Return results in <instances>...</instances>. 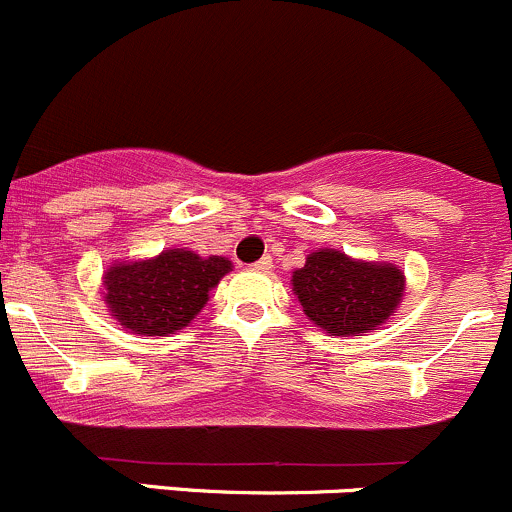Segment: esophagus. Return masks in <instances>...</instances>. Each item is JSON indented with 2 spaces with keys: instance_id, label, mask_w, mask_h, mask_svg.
I'll use <instances>...</instances> for the list:
<instances>
[{
  "instance_id": "obj_1",
  "label": "esophagus",
  "mask_w": 512,
  "mask_h": 512,
  "mask_svg": "<svg viewBox=\"0 0 512 512\" xmlns=\"http://www.w3.org/2000/svg\"><path fill=\"white\" fill-rule=\"evenodd\" d=\"M271 266H273V258H271V256H263V258H258V261L254 263V268H256V271H271Z\"/></svg>"
}]
</instances>
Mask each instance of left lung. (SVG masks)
Returning <instances> with one entry per match:
<instances>
[{
	"mask_svg": "<svg viewBox=\"0 0 512 512\" xmlns=\"http://www.w3.org/2000/svg\"><path fill=\"white\" fill-rule=\"evenodd\" d=\"M293 291L305 315L335 335L377 330L404 293V276L389 263L352 261L333 249L315 251L293 273Z\"/></svg>",
	"mask_w": 512,
	"mask_h": 512,
	"instance_id": "1",
	"label": "left lung"
}]
</instances>
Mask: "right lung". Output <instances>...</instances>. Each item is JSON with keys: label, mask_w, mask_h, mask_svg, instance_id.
<instances>
[{"label": "right lung", "mask_w": 512, "mask_h": 512, "mask_svg": "<svg viewBox=\"0 0 512 512\" xmlns=\"http://www.w3.org/2000/svg\"><path fill=\"white\" fill-rule=\"evenodd\" d=\"M231 271L221 256L202 258L172 249L152 261L118 263L105 273V303L120 325L138 335H170L182 330L209 291Z\"/></svg>", "instance_id": "add662e5"}]
</instances>
